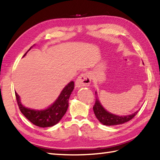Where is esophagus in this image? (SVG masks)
<instances>
[{"label": "esophagus", "instance_id": "esophagus-1", "mask_svg": "<svg viewBox=\"0 0 160 160\" xmlns=\"http://www.w3.org/2000/svg\"><path fill=\"white\" fill-rule=\"evenodd\" d=\"M91 84V76L89 73H84L80 74L77 80H76V87H88Z\"/></svg>", "mask_w": 160, "mask_h": 160}]
</instances>
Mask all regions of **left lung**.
I'll return each mask as SVG.
<instances>
[{
	"mask_svg": "<svg viewBox=\"0 0 160 160\" xmlns=\"http://www.w3.org/2000/svg\"><path fill=\"white\" fill-rule=\"evenodd\" d=\"M93 109L98 120L100 123L105 126H115L124 124L134 118L140 110L139 109L135 113L127 115H118L111 113L105 109L102 105L99 98H98L97 91H96V103H95Z\"/></svg>",
	"mask_w": 160,
	"mask_h": 160,
	"instance_id": "1",
	"label": "left lung"
}]
</instances>
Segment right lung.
Here are the masks:
<instances>
[{
	"label": "right lung",
	"mask_w": 160,
	"mask_h": 160,
	"mask_svg": "<svg viewBox=\"0 0 160 160\" xmlns=\"http://www.w3.org/2000/svg\"><path fill=\"white\" fill-rule=\"evenodd\" d=\"M33 45V47H34ZM33 47L25 53L23 57ZM74 88V82L71 81L63 88L58 97L49 106L44 109H33L24 106L20 101L19 95L15 91L16 100L21 113L27 119L36 126L39 127L46 128L56 125L60 121L61 119L66 113L69 107V99Z\"/></svg>",
	"instance_id": "obj_1"
}]
</instances>
